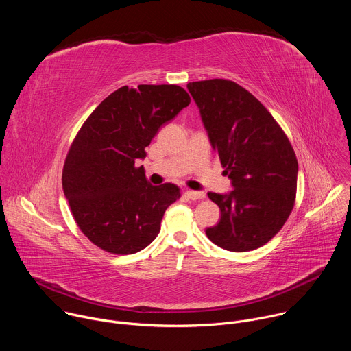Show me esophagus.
<instances>
[{
	"label": "esophagus",
	"mask_w": 351,
	"mask_h": 351,
	"mask_svg": "<svg viewBox=\"0 0 351 351\" xmlns=\"http://www.w3.org/2000/svg\"><path fill=\"white\" fill-rule=\"evenodd\" d=\"M186 194H187V197H189L190 199H202V198H204V197H206V193H204V191H194V190H189Z\"/></svg>",
	"instance_id": "34e87169"
}]
</instances>
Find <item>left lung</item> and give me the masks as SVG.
<instances>
[{
  "label": "left lung",
  "mask_w": 351,
  "mask_h": 351,
  "mask_svg": "<svg viewBox=\"0 0 351 351\" xmlns=\"http://www.w3.org/2000/svg\"><path fill=\"white\" fill-rule=\"evenodd\" d=\"M187 90L233 187L208 193L221 219L206 233L229 252L256 250L293 210L298 165L291 144L267 108L237 83L211 79L191 82Z\"/></svg>",
  "instance_id": "obj_1"
}]
</instances>
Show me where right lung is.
<instances>
[{
  "label": "right lung",
  "mask_w": 351,
  "mask_h": 351,
  "mask_svg": "<svg viewBox=\"0 0 351 351\" xmlns=\"http://www.w3.org/2000/svg\"><path fill=\"white\" fill-rule=\"evenodd\" d=\"M189 104L190 95L176 84L123 86L83 123L65 160L62 187L77 226L99 248L134 254L158 236L180 193L172 183L149 184L136 162Z\"/></svg>",
  "instance_id": "add662e5"
}]
</instances>
